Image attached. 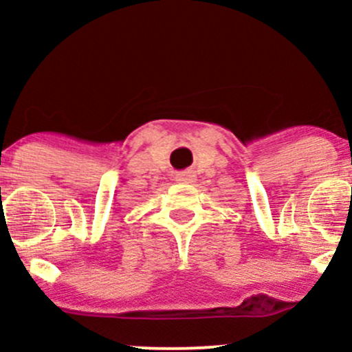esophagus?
<instances>
[{
  "label": "esophagus",
  "instance_id": "esophagus-1",
  "mask_svg": "<svg viewBox=\"0 0 352 352\" xmlns=\"http://www.w3.org/2000/svg\"><path fill=\"white\" fill-rule=\"evenodd\" d=\"M175 180L180 184H190L194 180V175L190 172H179L175 173Z\"/></svg>",
  "mask_w": 352,
  "mask_h": 352
}]
</instances>
